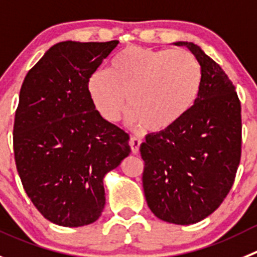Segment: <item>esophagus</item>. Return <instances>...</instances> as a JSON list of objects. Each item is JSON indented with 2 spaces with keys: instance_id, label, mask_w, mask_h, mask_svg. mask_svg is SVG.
<instances>
[{
  "instance_id": "obj_1",
  "label": "esophagus",
  "mask_w": 257,
  "mask_h": 257,
  "mask_svg": "<svg viewBox=\"0 0 257 257\" xmlns=\"http://www.w3.org/2000/svg\"><path fill=\"white\" fill-rule=\"evenodd\" d=\"M129 143H131L132 152H133L134 155H137V153H138V151H140L142 140H141V138H138V137H132L131 142H129Z\"/></svg>"
}]
</instances>
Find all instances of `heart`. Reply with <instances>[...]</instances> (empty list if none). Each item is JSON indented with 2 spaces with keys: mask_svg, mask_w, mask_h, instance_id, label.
<instances>
[{
  "mask_svg": "<svg viewBox=\"0 0 257 257\" xmlns=\"http://www.w3.org/2000/svg\"><path fill=\"white\" fill-rule=\"evenodd\" d=\"M201 86L203 69L193 53L132 45L116 54L110 71L91 74L87 90L96 111L109 123L125 112L129 96L132 120L161 133L193 109Z\"/></svg>",
  "mask_w": 257,
  "mask_h": 257,
  "instance_id": "b5f03b06",
  "label": "heart"
}]
</instances>
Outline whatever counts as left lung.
<instances>
[{"mask_svg": "<svg viewBox=\"0 0 257 257\" xmlns=\"http://www.w3.org/2000/svg\"><path fill=\"white\" fill-rule=\"evenodd\" d=\"M186 47L200 63L203 86L193 109L141 145L147 204L160 219L194 224L212 214L233 185L241 160V102L226 72L200 47Z\"/></svg>", "mask_w": 257, "mask_h": 257, "instance_id": "left-lung-1", "label": "left lung"}]
</instances>
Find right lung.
<instances>
[{"instance_id":"add662e5","label":"right lung","mask_w":257,"mask_h":257,"mask_svg":"<svg viewBox=\"0 0 257 257\" xmlns=\"http://www.w3.org/2000/svg\"><path fill=\"white\" fill-rule=\"evenodd\" d=\"M119 44L61 42L26 74L14 123L24 190L50 222L87 226L105 205L104 176L131 153L128 133L96 111L88 78Z\"/></svg>"}]
</instances>
